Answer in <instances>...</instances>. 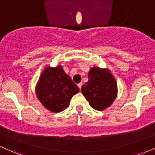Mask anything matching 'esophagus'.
I'll return each mask as SVG.
<instances>
[{
	"mask_svg": "<svg viewBox=\"0 0 155 155\" xmlns=\"http://www.w3.org/2000/svg\"><path fill=\"white\" fill-rule=\"evenodd\" d=\"M82 85H83L82 83H80V84H78V87H79L80 89H81V87H82Z\"/></svg>",
	"mask_w": 155,
	"mask_h": 155,
	"instance_id": "1",
	"label": "esophagus"
}]
</instances>
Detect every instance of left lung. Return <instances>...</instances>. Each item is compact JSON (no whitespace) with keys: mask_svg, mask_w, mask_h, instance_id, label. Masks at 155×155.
I'll use <instances>...</instances> for the list:
<instances>
[{"mask_svg":"<svg viewBox=\"0 0 155 155\" xmlns=\"http://www.w3.org/2000/svg\"><path fill=\"white\" fill-rule=\"evenodd\" d=\"M89 81L81 91L93 109L104 110L112 104L117 96V84L106 69L93 67L89 71Z\"/></svg>","mask_w":155,"mask_h":155,"instance_id":"8db88e82","label":"left lung"}]
</instances>
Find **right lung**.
I'll list each match as a JSON object with an SVG mask.
<instances>
[{
	"label": "right lung",
	"mask_w": 155,
	"mask_h": 155,
	"mask_svg": "<svg viewBox=\"0 0 155 155\" xmlns=\"http://www.w3.org/2000/svg\"><path fill=\"white\" fill-rule=\"evenodd\" d=\"M79 88L61 66L45 69L36 87L38 99L53 112H60L69 106L71 98Z\"/></svg>",
	"instance_id": "add662e5"
}]
</instances>
